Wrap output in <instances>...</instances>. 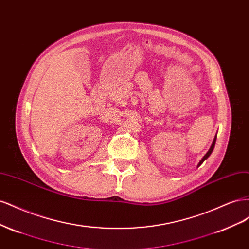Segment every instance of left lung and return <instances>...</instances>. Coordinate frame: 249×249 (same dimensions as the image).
<instances>
[{"label": "left lung", "mask_w": 249, "mask_h": 249, "mask_svg": "<svg viewBox=\"0 0 249 249\" xmlns=\"http://www.w3.org/2000/svg\"><path fill=\"white\" fill-rule=\"evenodd\" d=\"M215 142H216V137H215V139H214V141H213V143H212V146H211V147H210V149H209V152H208V153H207V154L205 155V157H203V158H202V159H201V161H200V162H199V164H198V166H200V165L202 164V162H203V161H205V160L207 159V158H208V157H209V156H210L211 154H212V152H213V149H214V146H215Z\"/></svg>", "instance_id": "8db88e82"}]
</instances>
